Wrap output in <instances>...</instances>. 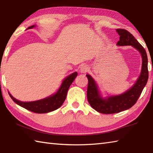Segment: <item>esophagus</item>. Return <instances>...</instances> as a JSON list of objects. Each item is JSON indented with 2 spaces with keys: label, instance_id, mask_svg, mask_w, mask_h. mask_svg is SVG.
<instances>
[{
  "label": "esophagus",
  "instance_id": "obj_1",
  "mask_svg": "<svg viewBox=\"0 0 153 153\" xmlns=\"http://www.w3.org/2000/svg\"><path fill=\"white\" fill-rule=\"evenodd\" d=\"M89 70V67L86 64H83L80 67V71L82 73H86Z\"/></svg>",
  "mask_w": 153,
  "mask_h": 153
}]
</instances>
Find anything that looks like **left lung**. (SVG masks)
<instances>
[{
  "label": "left lung",
  "instance_id": "1",
  "mask_svg": "<svg viewBox=\"0 0 153 153\" xmlns=\"http://www.w3.org/2000/svg\"><path fill=\"white\" fill-rule=\"evenodd\" d=\"M116 31L120 35V40L117 43V45H131L141 53L142 56L141 72L137 82L130 89L121 95L109 96L107 98H102L95 80L90 75H86L88 78L87 100L93 108L102 114H114L130 108L140 97L149 77L148 58L143 47L127 30L117 29Z\"/></svg>",
  "mask_w": 153,
  "mask_h": 153
}]
</instances>
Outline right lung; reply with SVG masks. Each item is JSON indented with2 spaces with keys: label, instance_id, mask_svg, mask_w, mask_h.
Returning <instances> with one entry per match:
<instances>
[{
  "label": "right lung",
  "instance_id": "right-lung-1",
  "mask_svg": "<svg viewBox=\"0 0 153 153\" xmlns=\"http://www.w3.org/2000/svg\"><path fill=\"white\" fill-rule=\"evenodd\" d=\"M34 27L35 25H31V26L29 27L27 29H31ZM77 76V72H74L73 74H70V76H68L64 79L60 87L56 93L50 97H47V98L36 100V101H19V100L14 98L12 95H10V93H8L11 99L14 100V102L17 104V105L23 107V108L35 113H47L56 110L62 106L66 98L68 89H69L71 84L72 83Z\"/></svg>",
  "mask_w": 153,
  "mask_h": 153
}]
</instances>
